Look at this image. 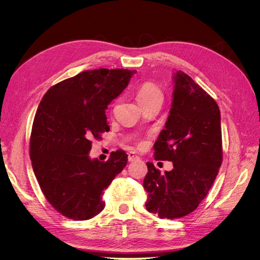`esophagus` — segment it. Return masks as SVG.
Returning a JSON list of instances; mask_svg holds the SVG:
<instances>
[{"instance_id":"obj_1","label":"esophagus","mask_w":260,"mask_h":260,"mask_svg":"<svg viewBox=\"0 0 260 260\" xmlns=\"http://www.w3.org/2000/svg\"><path fill=\"white\" fill-rule=\"evenodd\" d=\"M128 159H129V161H135V160L140 159V157L135 152H129L128 153Z\"/></svg>"}]
</instances>
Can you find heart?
I'll use <instances>...</instances> for the list:
<instances>
[{
	"label": "heart",
	"instance_id": "obj_1",
	"mask_svg": "<svg viewBox=\"0 0 260 260\" xmlns=\"http://www.w3.org/2000/svg\"><path fill=\"white\" fill-rule=\"evenodd\" d=\"M158 95H161L160 89L157 86V84L151 81L143 82L137 90V99L140 104H142L144 102Z\"/></svg>",
	"mask_w": 260,
	"mask_h": 260
}]
</instances>
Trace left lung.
<instances>
[{
  "label": "left lung",
  "mask_w": 260,
  "mask_h": 260,
  "mask_svg": "<svg viewBox=\"0 0 260 260\" xmlns=\"http://www.w3.org/2000/svg\"><path fill=\"white\" fill-rule=\"evenodd\" d=\"M165 129L154 144L155 159L174 169L160 174L152 162L143 186L147 211L176 219L191 214L206 198L222 162L220 111L209 94L181 70Z\"/></svg>",
  "instance_id": "obj_1"
}]
</instances>
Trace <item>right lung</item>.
I'll use <instances>...</instances> for the list:
<instances>
[{
  "instance_id": "obj_1",
  "label": "right lung",
  "mask_w": 260,
  "mask_h": 260,
  "mask_svg": "<svg viewBox=\"0 0 260 260\" xmlns=\"http://www.w3.org/2000/svg\"><path fill=\"white\" fill-rule=\"evenodd\" d=\"M137 70H86L51 86L39 104L30 159L45 199L59 214L88 220L104 209L103 191L128 161L122 149L91 159L92 140L109 131L105 109Z\"/></svg>"
}]
</instances>
